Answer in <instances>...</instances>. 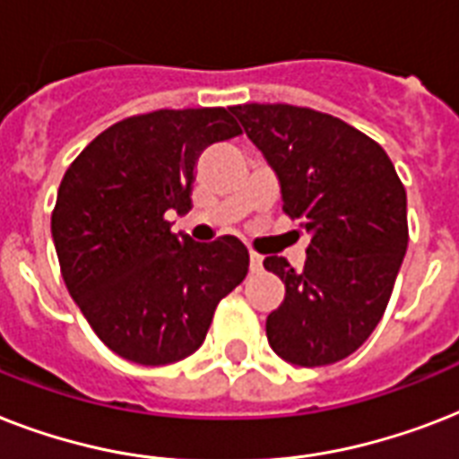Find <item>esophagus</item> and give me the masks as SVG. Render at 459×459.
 I'll list each match as a JSON object with an SVG mask.
<instances>
[{"mask_svg":"<svg viewBox=\"0 0 459 459\" xmlns=\"http://www.w3.org/2000/svg\"><path fill=\"white\" fill-rule=\"evenodd\" d=\"M262 262H264V257H262V255H257V252H250V272L252 273L262 272Z\"/></svg>","mask_w":459,"mask_h":459,"instance_id":"34e87169","label":"esophagus"}]
</instances>
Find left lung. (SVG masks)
Instances as JSON below:
<instances>
[{
    "mask_svg": "<svg viewBox=\"0 0 459 459\" xmlns=\"http://www.w3.org/2000/svg\"><path fill=\"white\" fill-rule=\"evenodd\" d=\"M279 176L283 212L312 236L300 273L266 257L286 298L266 316L273 352L298 367L352 355L391 300L405 257L407 195L384 147L341 118L293 104L230 107Z\"/></svg>",
    "mask_w": 459,
    "mask_h": 459,
    "instance_id": "1",
    "label": "left lung"
}]
</instances>
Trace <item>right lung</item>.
Returning <instances> with one entry per match:
<instances>
[{"label": "right lung", "instance_id": "1", "mask_svg": "<svg viewBox=\"0 0 459 459\" xmlns=\"http://www.w3.org/2000/svg\"><path fill=\"white\" fill-rule=\"evenodd\" d=\"M240 133L223 107L138 114L100 133L64 173L52 212L61 276L118 357L159 367L193 355L216 305L247 276L238 238L195 243L166 221L169 209H190L197 157Z\"/></svg>", "mask_w": 459, "mask_h": 459}]
</instances>
